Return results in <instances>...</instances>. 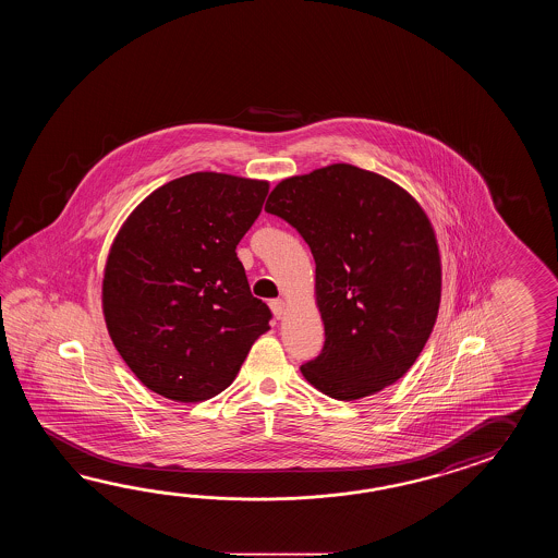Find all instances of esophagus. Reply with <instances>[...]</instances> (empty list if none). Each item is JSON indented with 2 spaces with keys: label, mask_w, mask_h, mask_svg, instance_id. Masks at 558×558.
I'll use <instances>...</instances> for the list:
<instances>
[{
  "label": "esophagus",
  "mask_w": 558,
  "mask_h": 558,
  "mask_svg": "<svg viewBox=\"0 0 558 558\" xmlns=\"http://www.w3.org/2000/svg\"><path fill=\"white\" fill-rule=\"evenodd\" d=\"M269 305H271V311H274L275 317H277V319H281V317H283V313H284L283 301H281V299H274V301H271V303H269Z\"/></svg>",
  "instance_id": "34e87169"
}]
</instances>
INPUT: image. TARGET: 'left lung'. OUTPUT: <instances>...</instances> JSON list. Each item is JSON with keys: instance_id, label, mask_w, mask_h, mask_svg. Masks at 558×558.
<instances>
[{"instance_id": "obj_1", "label": "left lung", "mask_w": 558, "mask_h": 558, "mask_svg": "<svg viewBox=\"0 0 558 558\" xmlns=\"http://www.w3.org/2000/svg\"><path fill=\"white\" fill-rule=\"evenodd\" d=\"M265 211L295 227L317 265L325 344L303 377L339 401L401 379L440 303L439 247L418 203L389 179L335 163L281 181Z\"/></svg>"}]
</instances>
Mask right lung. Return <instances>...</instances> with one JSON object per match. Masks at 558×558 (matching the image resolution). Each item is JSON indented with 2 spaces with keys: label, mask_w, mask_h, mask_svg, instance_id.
<instances>
[{
  "label": "right lung",
  "mask_w": 558,
  "mask_h": 558,
  "mask_svg": "<svg viewBox=\"0 0 558 558\" xmlns=\"http://www.w3.org/2000/svg\"><path fill=\"white\" fill-rule=\"evenodd\" d=\"M269 183L191 173L154 191L121 227L104 277L107 331L147 389L197 403L226 391L271 311L251 295L239 241Z\"/></svg>",
  "instance_id": "add662e5"
}]
</instances>
